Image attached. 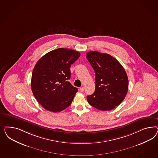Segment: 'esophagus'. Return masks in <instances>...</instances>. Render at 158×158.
Segmentation results:
<instances>
[{"mask_svg":"<svg viewBox=\"0 0 158 158\" xmlns=\"http://www.w3.org/2000/svg\"><path fill=\"white\" fill-rule=\"evenodd\" d=\"M79 90H80V91L82 93V92H83V91H84V88H83V87H80Z\"/></svg>","mask_w":158,"mask_h":158,"instance_id":"esophagus-1","label":"esophagus"}]
</instances>
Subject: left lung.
Listing matches in <instances>:
<instances>
[{"label":"left lung","mask_w":158,"mask_h":158,"mask_svg":"<svg viewBox=\"0 0 158 158\" xmlns=\"http://www.w3.org/2000/svg\"><path fill=\"white\" fill-rule=\"evenodd\" d=\"M86 58L96 75L95 91L87 97L89 104L99 110H113L127 94L129 80L126 72L119 62L110 54L90 51Z\"/></svg>","instance_id":"left-lung-1"}]
</instances>
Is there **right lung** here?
Here are the masks:
<instances>
[{
    "mask_svg": "<svg viewBox=\"0 0 158 158\" xmlns=\"http://www.w3.org/2000/svg\"><path fill=\"white\" fill-rule=\"evenodd\" d=\"M79 52L59 48L44 55L36 62L31 78V89L44 109L53 112L64 110L72 103L78 89L68 81L70 67Z\"/></svg>",
    "mask_w": 158,
    "mask_h": 158,
    "instance_id": "add662e5",
    "label": "right lung"
}]
</instances>
